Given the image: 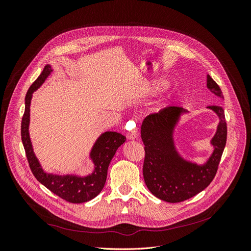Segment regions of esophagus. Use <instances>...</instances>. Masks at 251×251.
<instances>
[{"mask_svg": "<svg viewBox=\"0 0 251 251\" xmlns=\"http://www.w3.org/2000/svg\"><path fill=\"white\" fill-rule=\"evenodd\" d=\"M137 136H138V133H137V131H136V130L128 131V132L126 133V138L130 139V140L136 139V138H137Z\"/></svg>", "mask_w": 251, "mask_h": 251, "instance_id": "34e87169", "label": "esophagus"}]
</instances>
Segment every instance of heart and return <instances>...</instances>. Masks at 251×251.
<instances>
[{"instance_id": "1", "label": "heart", "mask_w": 251, "mask_h": 251, "mask_svg": "<svg viewBox=\"0 0 251 251\" xmlns=\"http://www.w3.org/2000/svg\"><path fill=\"white\" fill-rule=\"evenodd\" d=\"M168 85H169V81L165 80V79L156 80L155 82H153L151 85V87H150V93H151V94L157 93V92H159V91H161L163 88H165Z\"/></svg>"}]
</instances>
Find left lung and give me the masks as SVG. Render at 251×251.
Returning <instances> with one entry per match:
<instances>
[{
    "mask_svg": "<svg viewBox=\"0 0 251 251\" xmlns=\"http://www.w3.org/2000/svg\"><path fill=\"white\" fill-rule=\"evenodd\" d=\"M206 86L212 94L224 98L217 82L207 75ZM217 114L219 124L210 140L211 155L203 164L188 161L177 151L174 132L180 117L187 111L180 107H168L151 114L141 126V139L146 157L143 163L144 182L158 199L170 203L187 200L206 188L215 178L227 138L225 114L222 107L209 105Z\"/></svg>",
    "mask_w": 251,
    "mask_h": 251,
    "instance_id": "left-lung-1",
    "label": "left lung"
}]
</instances>
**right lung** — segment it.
I'll use <instances>...</instances> for the list:
<instances>
[{
    "label": "right lung",
    "mask_w": 251,
    "mask_h": 251,
    "mask_svg": "<svg viewBox=\"0 0 251 251\" xmlns=\"http://www.w3.org/2000/svg\"><path fill=\"white\" fill-rule=\"evenodd\" d=\"M53 71L46 65L40 76L29 88L25 97V112L22 118L21 135L27 160L34 177L53 194L70 203H83L94 199L104 186L108 168L117 149L125 143L126 137L117 132H104L98 137L90 151V159L94 164L92 174L88 176L77 175H55L45 172L36 158L29 135L30 103L34 91L39 89Z\"/></svg>",
    "instance_id": "obj_1"
}]
</instances>
